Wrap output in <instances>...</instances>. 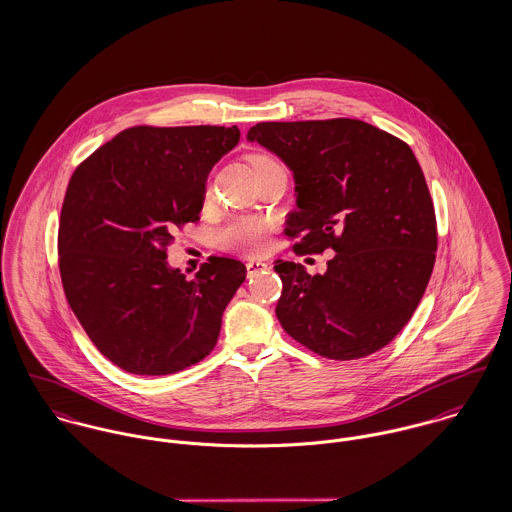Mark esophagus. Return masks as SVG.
<instances>
[{"mask_svg":"<svg viewBox=\"0 0 512 512\" xmlns=\"http://www.w3.org/2000/svg\"><path fill=\"white\" fill-rule=\"evenodd\" d=\"M264 270H268V264H266V262H260V260H248V262H246V274H248V276H254V274L264 272Z\"/></svg>","mask_w":512,"mask_h":512,"instance_id":"esophagus-1","label":"esophagus"}]
</instances>
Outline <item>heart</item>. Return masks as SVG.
<instances>
[{
	"label": "heart",
	"mask_w": 512,
	"mask_h": 512,
	"mask_svg": "<svg viewBox=\"0 0 512 512\" xmlns=\"http://www.w3.org/2000/svg\"><path fill=\"white\" fill-rule=\"evenodd\" d=\"M248 159L256 173L280 165V161L274 155L264 153V151L252 153ZM270 230H272V224L266 219L234 217V219L228 220L224 226H220L215 234V242L226 252H234V254H242V256H258L268 246Z\"/></svg>",
	"instance_id": "obj_1"
}]
</instances>
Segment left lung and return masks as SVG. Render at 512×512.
I'll use <instances>...</instances> for the list:
<instances>
[{
  "mask_svg": "<svg viewBox=\"0 0 512 512\" xmlns=\"http://www.w3.org/2000/svg\"><path fill=\"white\" fill-rule=\"evenodd\" d=\"M248 140L293 171L297 211L284 228L293 252L335 250L325 274L274 266L284 331L333 361L380 351L414 315L436 262V211L414 151L351 118L260 122Z\"/></svg>",
  "mask_w": 512,
  "mask_h": 512,
  "instance_id": "8db88e82",
  "label": "left lung"
}]
</instances>
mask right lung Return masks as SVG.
<instances>
[{"label":"right lung","mask_w":512,"mask_h":512,"mask_svg":"<svg viewBox=\"0 0 512 512\" xmlns=\"http://www.w3.org/2000/svg\"><path fill=\"white\" fill-rule=\"evenodd\" d=\"M238 140L236 126H134L74 169L57 238L63 288L90 341L126 372L173 374L219 341L244 264L211 256L187 280L165 258Z\"/></svg>","instance_id":"right-lung-1"}]
</instances>
